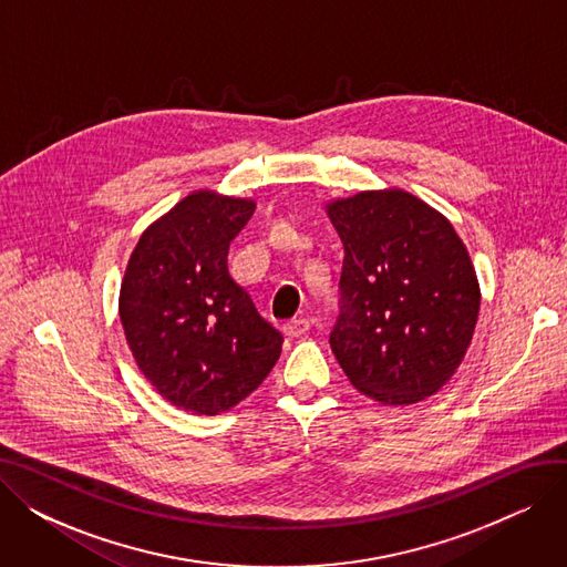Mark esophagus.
Returning <instances> with one entry per match:
<instances>
[{
  "label": "esophagus",
  "instance_id": "34e87169",
  "mask_svg": "<svg viewBox=\"0 0 567 567\" xmlns=\"http://www.w3.org/2000/svg\"><path fill=\"white\" fill-rule=\"evenodd\" d=\"M308 331H310V321L303 319V317L291 319V321H287V323L282 326V333H285L287 338H301V336H306Z\"/></svg>",
  "mask_w": 567,
  "mask_h": 567
}]
</instances>
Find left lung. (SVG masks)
Here are the masks:
<instances>
[{
	"instance_id": "left-lung-1",
	"label": "left lung",
	"mask_w": 567,
	"mask_h": 567,
	"mask_svg": "<svg viewBox=\"0 0 567 567\" xmlns=\"http://www.w3.org/2000/svg\"><path fill=\"white\" fill-rule=\"evenodd\" d=\"M344 261L331 349L353 389L415 404L445 385L471 344L481 287L449 218L415 195L365 190L329 206Z\"/></svg>"
}]
</instances>
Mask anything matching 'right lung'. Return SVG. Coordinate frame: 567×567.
<instances>
[{
    "label": "right lung",
    "instance_id": "1",
    "mask_svg": "<svg viewBox=\"0 0 567 567\" xmlns=\"http://www.w3.org/2000/svg\"><path fill=\"white\" fill-rule=\"evenodd\" d=\"M252 199L195 190L148 225L128 259L118 317L133 359L174 406L218 415L274 370L282 336L227 268Z\"/></svg>",
    "mask_w": 567,
    "mask_h": 567
}]
</instances>
